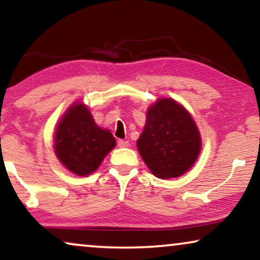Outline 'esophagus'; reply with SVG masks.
<instances>
[{
    "label": "esophagus",
    "instance_id": "esophagus-1",
    "mask_svg": "<svg viewBox=\"0 0 260 260\" xmlns=\"http://www.w3.org/2000/svg\"><path fill=\"white\" fill-rule=\"evenodd\" d=\"M127 145H129V142H127V141H124V140L118 141V147L119 148H126Z\"/></svg>",
    "mask_w": 260,
    "mask_h": 260
}]
</instances>
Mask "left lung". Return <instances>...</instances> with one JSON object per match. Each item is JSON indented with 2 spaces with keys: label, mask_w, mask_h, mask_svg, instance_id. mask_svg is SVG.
I'll list each match as a JSON object with an SVG mask.
<instances>
[{
  "label": "left lung",
  "mask_w": 260,
  "mask_h": 260,
  "mask_svg": "<svg viewBox=\"0 0 260 260\" xmlns=\"http://www.w3.org/2000/svg\"><path fill=\"white\" fill-rule=\"evenodd\" d=\"M138 151L159 179L181 176L197 161L201 138L187 110L173 99H158L148 109Z\"/></svg>",
  "instance_id": "1"
}]
</instances>
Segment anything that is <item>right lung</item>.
Masks as SVG:
<instances>
[{"mask_svg":"<svg viewBox=\"0 0 260 260\" xmlns=\"http://www.w3.org/2000/svg\"><path fill=\"white\" fill-rule=\"evenodd\" d=\"M115 145L112 134L101 129L81 103L67 110L54 137L58 158L67 169L79 176L94 172Z\"/></svg>","mask_w":260,"mask_h":260,"instance_id":"add662e5","label":"right lung"}]
</instances>
